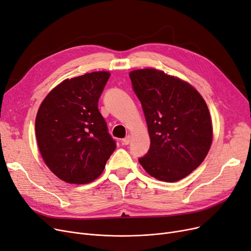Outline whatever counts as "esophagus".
I'll list each match as a JSON object with an SVG mask.
<instances>
[{"label": "esophagus", "mask_w": 251, "mask_h": 251, "mask_svg": "<svg viewBox=\"0 0 251 251\" xmlns=\"http://www.w3.org/2000/svg\"><path fill=\"white\" fill-rule=\"evenodd\" d=\"M129 142H130V136H126V138H124L122 140V144L123 145H127V144H129Z\"/></svg>", "instance_id": "esophagus-1"}]
</instances>
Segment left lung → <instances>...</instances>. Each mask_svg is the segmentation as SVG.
<instances>
[{"label":"left lung","mask_w":251,"mask_h":251,"mask_svg":"<svg viewBox=\"0 0 251 251\" xmlns=\"http://www.w3.org/2000/svg\"><path fill=\"white\" fill-rule=\"evenodd\" d=\"M129 77L150 137V149L139 162L159 181H180L198 168L210 149L208 107L192 85L162 70L136 69Z\"/></svg>","instance_id":"obj_1"}]
</instances>
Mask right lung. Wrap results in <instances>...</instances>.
I'll return each instance as SVG.
<instances>
[{
	"label": "right lung",
	"instance_id": "right-lung-1",
	"mask_svg": "<svg viewBox=\"0 0 251 251\" xmlns=\"http://www.w3.org/2000/svg\"><path fill=\"white\" fill-rule=\"evenodd\" d=\"M109 76V71H95L66 78L47 95L38 110L35 137L43 160L68 184L96 180L116 148L98 109Z\"/></svg>",
	"mask_w": 251,
	"mask_h": 251
}]
</instances>
